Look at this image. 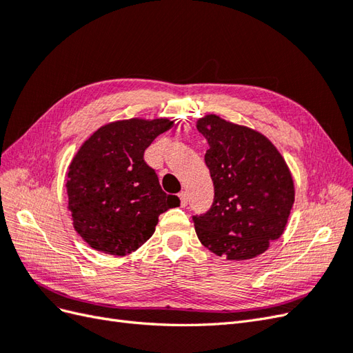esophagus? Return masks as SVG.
<instances>
[{"instance_id":"34e87169","label":"esophagus","mask_w":353,"mask_h":353,"mask_svg":"<svg viewBox=\"0 0 353 353\" xmlns=\"http://www.w3.org/2000/svg\"><path fill=\"white\" fill-rule=\"evenodd\" d=\"M179 200H181V206L185 208L188 205V194L185 193V191H181V193L178 194Z\"/></svg>"}]
</instances>
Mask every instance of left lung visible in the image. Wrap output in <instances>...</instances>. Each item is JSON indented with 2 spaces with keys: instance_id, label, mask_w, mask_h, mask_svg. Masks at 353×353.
I'll return each instance as SVG.
<instances>
[{
  "instance_id": "1",
  "label": "left lung",
  "mask_w": 353,
  "mask_h": 353,
  "mask_svg": "<svg viewBox=\"0 0 353 353\" xmlns=\"http://www.w3.org/2000/svg\"><path fill=\"white\" fill-rule=\"evenodd\" d=\"M197 130L209 143L205 162L213 203L194 227L201 244L228 261L252 259L281 237L294 203L290 170L274 144L250 128L208 114Z\"/></svg>"
}]
</instances>
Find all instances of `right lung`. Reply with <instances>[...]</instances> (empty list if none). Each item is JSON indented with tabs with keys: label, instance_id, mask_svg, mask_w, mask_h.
<instances>
[{
	"label": "right lung",
	"instance_id": "add662e5",
	"mask_svg": "<svg viewBox=\"0 0 353 353\" xmlns=\"http://www.w3.org/2000/svg\"><path fill=\"white\" fill-rule=\"evenodd\" d=\"M169 119L112 122L82 144L68 170L73 227L92 249L125 256L153 236L160 213L179 206L144 160Z\"/></svg>",
	"mask_w": 353,
	"mask_h": 353
}]
</instances>
